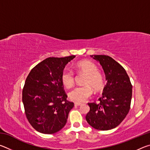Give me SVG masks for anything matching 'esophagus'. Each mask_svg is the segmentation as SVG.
I'll return each mask as SVG.
<instances>
[{
    "label": "esophagus",
    "instance_id": "34e87169",
    "mask_svg": "<svg viewBox=\"0 0 150 150\" xmlns=\"http://www.w3.org/2000/svg\"><path fill=\"white\" fill-rule=\"evenodd\" d=\"M81 105H82V104H81V103H75V106H81Z\"/></svg>",
    "mask_w": 150,
    "mask_h": 150
}]
</instances>
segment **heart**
<instances>
[{"mask_svg":"<svg viewBox=\"0 0 150 150\" xmlns=\"http://www.w3.org/2000/svg\"><path fill=\"white\" fill-rule=\"evenodd\" d=\"M75 67L80 73L87 75V77L84 82L85 86L74 88L69 93V98L70 100L76 103H83L92 96V88L95 91H100L103 89L104 78L98 72L96 65L89 61H81L76 64ZM61 79L63 85L66 88H70L74 85L75 76L72 71L69 69H65L63 71Z\"/></svg>","mask_w":150,"mask_h":150,"instance_id":"b5f03b06","label":"heart"}]
</instances>
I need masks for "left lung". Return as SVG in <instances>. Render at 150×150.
I'll list each match as a JSON object with an SVG mask.
<instances>
[{"label":"left lung","instance_id":"left-lung-1","mask_svg":"<svg viewBox=\"0 0 150 150\" xmlns=\"http://www.w3.org/2000/svg\"><path fill=\"white\" fill-rule=\"evenodd\" d=\"M91 57L100 63L107 83L98 98L99 103H88L90 111L86 120L96 130H111L123 121L130 110L132 85L126 70L112 58L105 55Z\"/></svg>","mask_w":150,"mask_h":150}]
</instances>
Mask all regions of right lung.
I'll return each mask as SVG.
<instances>
[{
    "label": "right lung",
    "instance_id": "obj_1",
    "mask_svg": "<svg viewBox=\"0 0 150 150\" xmlns=\"http://www.w3.org/2000/svg\"><path fill=\"white\" fill-rule=\"evenodd\" d=\"M75 57H48L28 75L22 102L28 120L40 133H56L67 122L74 103L67 100L61 76L65 65Z\"/></svg>",
    "mask_w": 150,
    "mask_h": 150
}]
</instances>
